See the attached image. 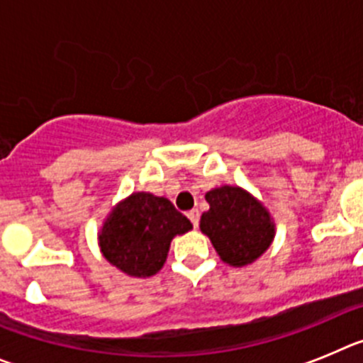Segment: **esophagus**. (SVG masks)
<instances>
[{
  "instance_id": "34e87169",
  "label": "esophagus",
  "mask_w": 363,
  "mask_h": 363,
  "mask_svg": "<svg viewBox=\"0 0 363 363\" xmlns=\"http://www.w3.org/2000/svg\"><path fill=\"white\" fill-rule=\"evenodd\" d=\"M188 218H189V220H191V224H194V226L197 228L199 226V210H191V211H189Z\"/></svg>"
}]
</instances>
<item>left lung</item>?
Listing matches in <instances>:
<instances>
[{"label":"left lung","instance_id":"obj_1","mask_svg":"<svg viewBox=\"0 0 363 363\" xmlns=\"http://www.w3.org/2000/svg\"><path fill=\"white\" fill-rule=\"evenodd\" d=\"M210 210L201 231L210 238L222 262L244 267L266 253L275 238V222L266 206L240 186H218L206 194Z\"/></svg>","mask_w":363,"mask_h":363}]
</instances>
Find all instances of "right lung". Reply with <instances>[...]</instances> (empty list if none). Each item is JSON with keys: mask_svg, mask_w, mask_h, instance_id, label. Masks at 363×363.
<instances>
[{"mask_svg": "<svg viewBox=\"0 0 363 363\" xmlns=\"http://www.w3.org/2000/svg\"><path fill=\"white\" fill-rule=\"evenodd\" d=\"M191 228L166 197L133 191L104 218L97 242L104 259L125 275L148 279L162 269L174 237Z\"/></svg>", "mask_w": 363, "mask_h": 363, "instance_id": "obj_1", "label": "right lung"}]
</instances>
